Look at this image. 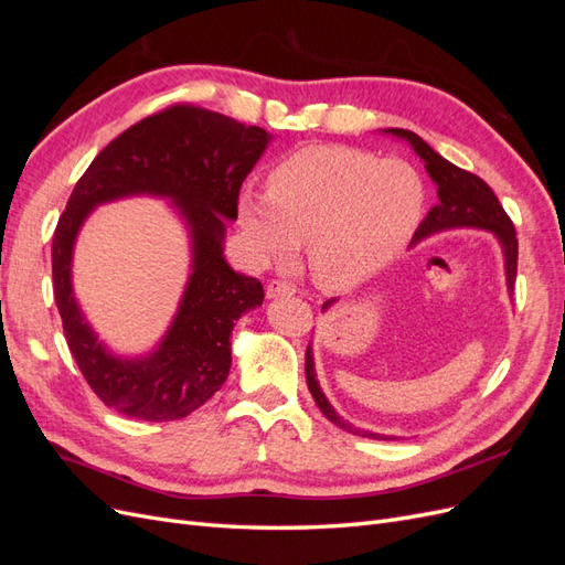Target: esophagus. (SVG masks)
Listing matches in <instances>:
<instances>
[{"label":"esophagus","mask_w":565,"mask_h":565,"mask_svg":"<svg viewBox=\"0 0 565 565\" xmlns=\"http://www.w3.org/2000/svg\"><path fill=\"white\" fill-rule=\"evenodd\" d=\"M297 292L292 282L287 280H270L266 285V297L268 299H280V297H292Z\"/></svg>","instance_id":"obj_1"}]
</instances>
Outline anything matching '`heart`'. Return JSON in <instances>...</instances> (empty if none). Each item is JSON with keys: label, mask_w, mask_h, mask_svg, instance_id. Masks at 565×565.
<instances>
[{"label": "heart", "mask_w": 565, "mask_h": 565, "mask_svg": "<svg viewBox=\"0 0 565 565\" xmlns=\"http://www.w3.org/2000/svg\"><path fill=\"white\" fill-rule=\"evenodd\" d=\"M426 191L417 169L347 146H309L268 177V193L247 191L237 218L259 262H287L306 241L313 278L353 289L377 278L413 241Z\"/></svg>", "instance_id": "obj_1"}]
</instances>
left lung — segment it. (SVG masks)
I'll list each match as a JSON object with an SVG mask.
<instances>
[{"instance_id":"1","label":"left lung","mask_w":565,"mask_h":565,"mask_svg":"<svg viewBox=\"0 0 565 565\" xmlns=\"http://www.w3.org/2000/svg\"><path fill=\"white\" fill-rule=\"evenodd\" d=\"M382 131L396 136V139H401V141H407L409 148H413L419 156V160L424 162L426 174L431 177V181L438 188V191H436L438 193L436 207H431V212L426 214V218L415 231L413 245L426 241V237H431L436 233L452 231V228L488 231V233L498 237V243L502 247L507 289L511 292V289H514V280H516L519 241H516L514 224H511L509 216L504 214L502 204L490 191V185L483 179H478L476 174L465 172V169H459L452 162H448L446 158H440L438 152L429 143L422 141L415 131H407V129H382ZM337 301L339 299L324 301L322 311H328L330 306L337 303ZM306 382H309V391H311L316 405L320 407V413L328 417L330 422H334L337 426H341L344 431H351V434L363 436V438H374V440H396V436L355 429V426H351L349 422H344L337 415V409L330 405L328 398H324V393L318 384L311 344H309V349H306Z\"/></svg>"}]
</instances>
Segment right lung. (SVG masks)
<instances>
[{
	"label": "right lung",
	"instance_id": "obj_1",
	"mask_svg": "<svg viewBox=\"0 0 565 565\" xmlns=\"http://www.w3.org/2000/svg\"><path fill=\"white\" fill-rule=\"evenodd\" d=\"M273 136L195 106L150 115L98 152L58 218L51 245L54 295L67 347L96 396L127 417L172 422L207 403L231 370L235 320L264 303V287L224 256L237 195ZM148 194L173 202L192 241V276L159 347L117 356L83 318L72 289V254L98 203Z\"/></svg>",
	"mask_w": 565,
	"mask_h": 565
}]
</instances>
